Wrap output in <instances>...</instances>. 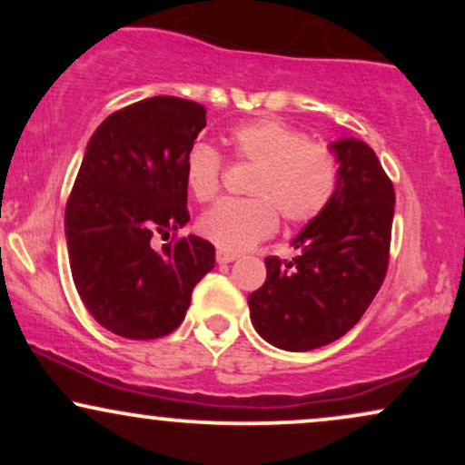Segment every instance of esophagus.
<instances>
[{
    "instance_id": "obj_1",
    "label": "esophagus",
    "mask_w": 465,
    "mask_h": 465,
    "mask_svg": "<svg viewBox=\"0 0 465 465\" xmlns=\"http://www.w3.org/2000/svg\"><path fill=\"white\" fill-rule=\"evenodd\" d=\"M233 260H238V253H232V251H225V249L216 251V262L218 264H229V262H233Z\"/></svg>"
}]
</instances>
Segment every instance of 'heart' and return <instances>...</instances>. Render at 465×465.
I'll list each match as a JSON object with an SVG mask.
<instances>
[{
  "mask_svg": "<svg viewBox=\"0 0 465 465\" xmlns=\"http://www.w3.org/2000/svg\"><path fill=\"white\" fill-rule=\"evenodd\" d=\"M227 143L238 162L255 165L247 183L251 199H223L199 218L203 238L225 251H244L277 229L317 218L332 201L339 165L323 143L275 117L244 122L229 131ZM223 157L212 143L194 142L183 159V177L196 201L214 199L221 188Z\"/></svg>",
  "mask_w": 465,
  "mask_h": 465,
  "instance_id": "obj_1",
  "label": "heart"
}]
</instances>
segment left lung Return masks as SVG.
Returning a JSON list of instances; mask_svg holds the SVG:
<instances>
[{"label":"left lung","instance_id":"1","mask_svg":"<svg viewBox=\"0 0 465 465\" xmlns=\"http://www.w3.org/2000/svg\"><path fill=\"white\" fill-rule=\"evenodd\" d=\"M339 181L330 205L292 240L291 262L266 258L249 295L255 332L275 348L308 351L350 332L381 291L396 192L376 153L354 137L330 143Z\"/></svg>","mask_w":465,"mask_h":465}]
</instances>
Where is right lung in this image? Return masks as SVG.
Wrapping results in <instances>:
<instances>
[{
    "label": "right lung",
    "instance_id": "add662e5",
    "mask_svg": "<svg viewBox=\"0 0 465 465\" xmlns=\"http://www.w3.org/2000/svg\"><path fill=\"white\" fill-rule=\"evenodd\" d=\"M205 129V106L154 95L95 129L65 207L76 291L103 328L135 341L179 328L192 291L214 269V244L185 236L154 251L190 221L183 159Z\"/></svg>",
    "mask_w": 465,
    "mask_h": 465
}]
</instances>
